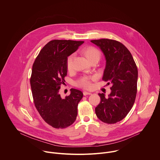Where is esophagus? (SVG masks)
Returning a JSON list of instances; mask_svg holds the SVG:
<instances>
[{"mask_svg": "<svg viewBox=\"0 0 160 160\" xmlns=\"http://www.w3.org/2000/svg\"><path fill=\"white\" fill-rule=\"evenodd\" d=\"M83 94H84V96H87V95H91V92H89L84 91V92H83Z\"/></svg>", "mask_w": 160, "mask_h": 160, "instance_id": "1", "label": "esophagus"}]
</instances>
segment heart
I'll use <instances>...</instances> for the list:
<instances>
[{
    "label": "heart",
    "instance_id": "b5f03b06",
    "mask_svg": "<svg viewBox=\"0 0 160 160\" xmlns=\"http://www.w3.org/2000/svg\"><path fill=\"white\" fill-rule=\"evenodd\" d=\"M82 53L91 62L94 59H99L101 57L100 51L94 47H87L82 50ZM74 59V54H71L66 59V67L68 71L72 70L73 68V61ZM94 79V76H84L78 80L76 82L77 86L84 89H90L92 86L91 81Z\"/></svg>",
    "mask_w": 160,
    "mask_h": 160
}]
</instances>
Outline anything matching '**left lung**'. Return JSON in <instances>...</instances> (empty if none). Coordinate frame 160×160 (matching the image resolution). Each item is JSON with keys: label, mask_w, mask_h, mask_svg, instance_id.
Masks as SVG:
<instances>
[{"label": "left lung", "mask_w": 160, "mask_h": 160, "mask_svg": "<svg viewBox=\"0 0 160 160\" xmlns=\"http://www.w3.org/2000/svg\"><path fill=\"white\" fill-rule=\"evenodd\" d=\"M99 47L106 59L102 80L112 84L111 93L106 98L99 94L101 102L95 108L102 122L112 124L123 119L134 104L137 92L138 69L133 56L122 43L110 39L91 41Z\"/></svg>", "instance_id": "8db88e82"}]
</instances>
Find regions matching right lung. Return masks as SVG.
Wrapping results in <instances>:
<instances>
[{
  "mask_svg": "<svg viewBox=\"0 0 160 160\" xmlns=\"http://www.w3.org/2000/svg\"><path fill=\"white\" fill-rule=\"evenodd\" d=\"M83 43L52 40L42 49L32 66L30 86L35 106L45 122L55 128H66L76 119L83 93L71 89L70 95L62 99L59 91L67 75L68 56Z\"/></svg>",
  "mask_w": 160,
  "mask_h": 160,
  "instance_id": "1",
  "label": "right lung"
}]
</instances>
